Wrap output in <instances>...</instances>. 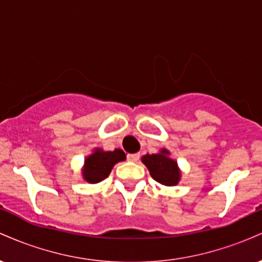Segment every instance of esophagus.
I'll use <instances>...</instances> for the list:
<instances>
[{"instance_id": "1", "label": "esophagus", "mask_w": 262, "mask_h": 262, "mask_svg": "<svg viewBox=\"0 0 262 262\" xmlns=\"http://www.w3.org/2000/svg\"><path fill=\"white\" fill-rule=\"evenodd\" d=\"M139 158H140V155L138 154H128V156H127V159L129 161H133V162H137L138 160H139Z\"/></svg>"}]
</instances>
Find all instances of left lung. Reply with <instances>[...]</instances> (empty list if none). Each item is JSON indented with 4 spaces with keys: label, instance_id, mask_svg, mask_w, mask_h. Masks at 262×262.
<instances>
[{
    "label": "left lung",
    "instance_id": "8db88e82",
    "mask_svg": "<svg viewBox=\"0 0 262 262\" xmlns=\"http://www.w3.org/2000/svg\"><path fill=\"white\" fill-rule=\"evenodd\" d=\"M169 155V150L161 149L158 154L144 155L141 161L148 167L155 181L165 186H175L181 179V171L177 166V162Z\"/></svg>",
    "mask_w": 262,
    "mask_h": 262
}]
</instances>
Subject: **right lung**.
Masks as SVG:
<instances>
[{"label": "right lung", "mask_w": 262, "mask_h": 262, "mask_svg": "<svg viewBox=\"0 0 262 262\" xmlns=\"http://www.w3.org/2000/svg\"><path fill=\"white\" fill-rule=\"evenodd\" d=\"M124 160L125 154L121 149H116L113 151L95 149V151L85 159V165L82 169L83 180L90 183L101 182L102 180L108 177L117 162Z\"/></svg>", "instance_id": "right-lung-1"}]
</instances>
